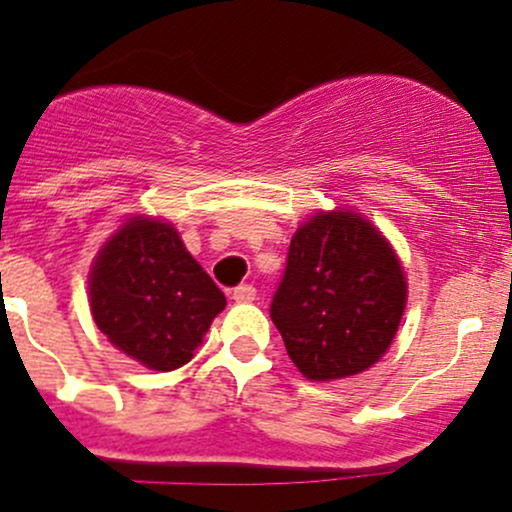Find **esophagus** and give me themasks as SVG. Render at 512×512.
I'll return each mask as SVG.
<instances>
[{
  "instance_id": "1",
  "label": "esophagus",
  "mask_w": 512,
  "mask_h": 512,
  "mask_svg": "<svg viewBox=\"0 0 512 512\" xmlns=\"http://www.w3.org/2000/svg\"><path fill=\"white\" fill-rule=\"evenodd\" d=\"M257 297V290L252 285H237L232 290V300L235 302H252Z\"/></svg>"
}]
</instances>
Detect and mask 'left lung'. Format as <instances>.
Listing matches in <instances>:
<instances>
[{"label":"left lung","mask_w":512,"mask_h":512,"mask_svg":"<svg viewBox=\"0 0 512 512\" xmlns=\"http://www.w3.org/2000/svg\"><path fill=\"white\" fill-rule=\"evenodd\" d=\"M408 300L398 255L350 210L317 212L292 235L270 317L307 380H340L375 365Z\"/></svg>","instance_id":"left-lung-1"}]
</instances>
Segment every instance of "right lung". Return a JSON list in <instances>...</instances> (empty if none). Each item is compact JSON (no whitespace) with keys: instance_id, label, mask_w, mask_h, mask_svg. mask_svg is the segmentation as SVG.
Masks as SVG:
<instances>
[{"instance_id":"right-lung-1","label":"right lung","mask_w":512,"mask_h":512,"mask_svg":"<svg viewBox=\"0 0 512 512\" xmlns=\"http://www.w3.org/2000/svg\"><path fill=\"white\" fill-rule=\"evenodd\" d=\"M220 287L187 252L172 225L130 217L94 257L89 307L117 350L170 372L195 357L225 310Z\"/></svg>"}]
</instances>
